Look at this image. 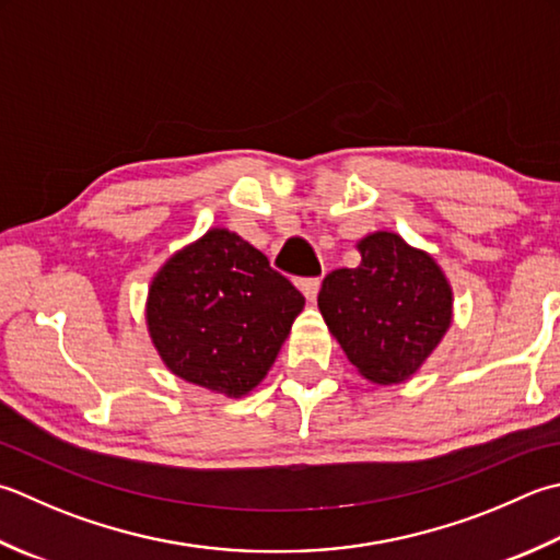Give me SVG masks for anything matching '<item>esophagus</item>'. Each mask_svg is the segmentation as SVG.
I'll list each match as a JSON object with an SVG mask.
<instances>
[{"label": "esophagus", "mask_w": 560, "mask_h": 560, "mask_svg": "<svg viewBox=\"0 0 560 560\" xmlns=\"http://www.w3.org/2000/svg\"><path fill=\"white\" fill-rule=\"evenodd\" d=\"M299 287L308 301L317 299V291H320V279H301Z\"/></svg>", "instance_id": "esophagus-1"}]
</instances>
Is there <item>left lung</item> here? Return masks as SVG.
Wrapping results in <instances>:
<instances>
[{
    "mask_svg": "<svg viewBox=\"0 0 560 560\" xmlns=\"http://www.w3.org/2000/svg\"><path fill=\"white\" fill-rule=\"evenodd\" d=\"M357 249L361 265L327 273L317 308L361 376L402 383L452 325V287L427 252L388 230L359 240Z\"/></svg>",
    "mask_w": 560,
    "mask_h": 560,
    "instance_id": "8db88e82",
    "label": "left lung"
}]
</instances>
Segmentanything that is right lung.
<instances>
[{"instance_id": "add662e5", "label": "right lung", "mask_w": 560, "mask_h": 560, "mask_svg": "<svg viewBox=\"0 0 560 560\" xmlns=\"http://www.w3.org/2000/svg\"><path fill=\"white\" fill-rule=\"evenodd\" d=\"M305 299L237 233L213 228L150 283L145 317L164 366L228 398L259 386Z\"/></svg>"}]
</instances>
